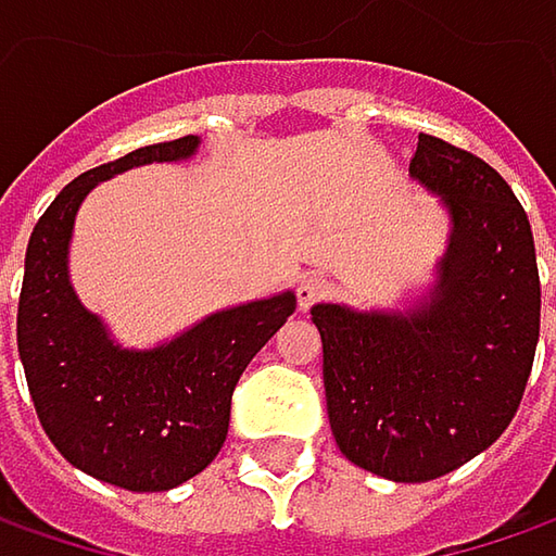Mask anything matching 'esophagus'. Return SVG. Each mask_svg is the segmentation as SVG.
<instances>
[{"label": "esophagus", "mask_w": 556, "mask_h": 556, "mask_svg": "<svg viewBox=\"0 0 556 556\" xmlns=\"http://www.w3.org/2000/svg\"><path fill=\"white\" fill-rule=\"evenodd\" d=\"M329 291H332V285L323 278V275H309V278H303L298 285V303L300 309H309L313 303H319V300L329 298Z\"/></svg>", "instance_id": "34e87169"}]
</instances>
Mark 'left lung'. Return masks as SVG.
Masks as SVG:
<instances>
[{
	"label": "left lung",
	"mask_w": 556,
	"mask_h": 556,
	"mask_svg": "<svg viewBox=\"0 0 556 556\" xmlns=\"http://www.w3.org/2000/svg\"><path fill=\"white\" fill-rule=\"evenodd\" d=\"M412 177L453 215L430 300L412 313L313 306L338 450L420 484L484 453L519 412L541 329L532 224L478 154L420 132Z\"/></svg>",
	"instance_id": "left-lung-1"
}]
</instances>
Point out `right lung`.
<instances>
[{
  "mask_svg": "<svg viewBox=\"0 0 556 556\" xmlns=\"http://www.w3.org/2000/svg\"><path fill=\"white\" fill-rule=\"evenodd\" d=\"M199 139L144 144L75 177L34 224L18 298V354L37 417L75 468L123 491L154 494L195 478L220 453L237 379L298 309L278 294L208 316L154 351L116 348L65 271L75 212L100 179L179 161Z\"/></svg>",
  "mask_w": 556,
  "mask_h": 556,
  "instance_id": "right-lung-1",
  "label": "right lung"
}]
</instances>
